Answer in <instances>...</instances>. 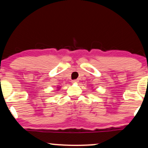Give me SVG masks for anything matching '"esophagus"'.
<instances>
[{
    "label": "esophagus",
    "instance_id": "34e87169",
    "mask_svg": "<svg viewBox=\"0 0 148 148\" xmlns=\"http://www.w3.org/2000/svg\"><path fill=\"white\" fill-rule=\"evenodd\" d=\"M72 82L73 83H78L79 82V80L76 79V80H73V81H72Z\"/></svg>",
    "mask_w": 148,
    "mask_h": 148
}]
</instances>
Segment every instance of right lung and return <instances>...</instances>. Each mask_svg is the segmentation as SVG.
<instances>
[{"instance_id":"right-lung-1","label":"right lung","mask_w":148,"mask_h":148,"mask_svg":"<svg viewBox=\"0 0 148 148\" xmlns=\"http://www.w3.org/2000/svg\"><path fill=\"white\" fill-rule=\"evenodd\" d=\"M58 89H57V90H59V87H58Z\"/></svg>"}]
</instances>
